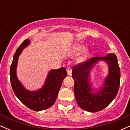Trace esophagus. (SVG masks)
I'll return each mask as SVG.
<instances>
[{
	"mask_svg": "<svg viewBox=\"0 0 130 130\" xmlns=\"http://www.w3.org/2000/svg\"><path fill=\"white\" fill-rule=\"evenodd\" d=\"M71 71H72V69H71V67H68L67 68V74H68V75L71 76Z\"/></svg>",
	"mask_w": 130,
	"mask_h": 130,
	"instance_id": "1",
	"label": "esophagus"
}]
</instances>
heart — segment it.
<instances>
[{"instance_id":"obj_1","label":"heart","mask_w":130,"mask_h":130,"mask_svg":"<svg viewBox=\"0 0 130 130\" xmlns=\"http://www.w3.org/2000/svg\"><path fill=\"white\" fill-rule=\"evenodd\" d=\"M83 49V46L77 45V46H74L73 49V50L74 52H78V51H81Z\"/></svg>"}]
</instances>
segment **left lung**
Wrapping results in <instances>:
<instances>
[{
    "label": "left lung",
    "mask_w": 130,
    "mask_h": 130,
    "mask_svg": "<svg viewBox=\"0 0 130 130\" xmlns=\"http://www.w3.org/2000/svg\"><path fill=\"white\" fill-rule=\"evenodd\" d=\"M100 60H105L108 63L110 72L104 87L97 93L93 94L88 78L91 68ZM72 77L74 80V93L79 106L91 112L101 111L113 101L119 91L120 69L117 57L114 53H109L105 57L91 58L73 67Z\"/></svg>",
    "instance_id": "8db88e82"
}]
</instances>
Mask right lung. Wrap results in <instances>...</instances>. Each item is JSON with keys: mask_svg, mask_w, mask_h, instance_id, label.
Masks as SVG:
<instances>
[{"mask_svg": "<svg viewBox=\"0 0 130 130\" xmlns=\"http://www.w3.org/2000/svg\"><path fill=\"white\" fill-rule=\"evenodd\" d=\"M29 43V40H25L14 53L10 67V83L14 94L22 103L33 111H40L53 105L57 97L62 81L67 76V73L66 68L64 67L53 70L49 73L42 89L36 92H30L25 89L18 79L16 69L19 56L22 50Z\"/></svg>", "mask_w": 130, "mask_h": 130, "instance_id": "add662e5", "label": "right lung"}]
</instances>
